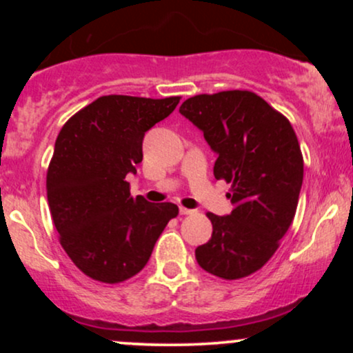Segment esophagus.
<instances>
[{
  "label": "esophagus",
  "instance_id": "obj_1",
  "mask_svg": "<svg viewBox=\"0 0 353 353\" xmlns=\"http://www.w3.org/2000/svg\"><path fill=\"white\" fill-rule=\"evenodd\" d=\"M196 212L194 209H188V208H179V214L181 216H192V214Z\"/></svg>",
  "mask_w": 353,
  "mask_h": 353
}]
</instances>
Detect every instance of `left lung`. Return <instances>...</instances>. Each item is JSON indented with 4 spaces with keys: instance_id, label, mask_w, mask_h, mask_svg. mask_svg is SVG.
Returning <instances> with one entry per match:
<instances>
[{
    "instance_id": "obj_1",
    "label": "left lung",
    "mask_w": 353,
    "mask_h": 353,
    "mask_svg": "<svg viewBox=\"0 0 353 353\" xmlns=\"http://www.w3.org/2000/svg\"><path fill=\"white\" fill-rule=\"evenodd\" d=\"M179 112L204 132L217 161L216 179L230 182L229 216L209 212L212 237L196 249L205 272L228 281L261 269L292 224L303 159L289 119L250 91L185 99Z\"/></svg>"
}]
</instances>
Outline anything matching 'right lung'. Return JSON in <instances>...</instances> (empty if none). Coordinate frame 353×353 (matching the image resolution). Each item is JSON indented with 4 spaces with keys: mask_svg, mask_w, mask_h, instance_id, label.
<instances>
[{
    "mask_svg": "<svg viewBox=\"0 0 353 353\" xmlns=\"http://www.w3.org/2000/svg\"><path fill=\"white\" fill-rule=\"evenodd\" d=\"M179 96H103L63 125L46 176L59 242L94 281L117 283L144 269L179 209L129 192L128 174L143 161L144 134L168 117Z\"/></svg>",
    "mask_w": 353,
    "mask_h": 353,
    "instance_id": "right-lung-1",
    "label": "right lung"
}]
</instances>
